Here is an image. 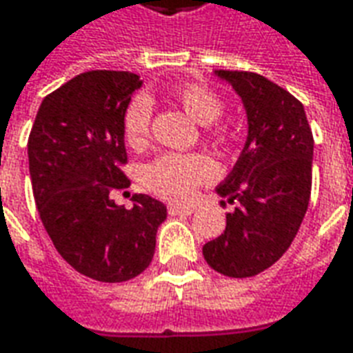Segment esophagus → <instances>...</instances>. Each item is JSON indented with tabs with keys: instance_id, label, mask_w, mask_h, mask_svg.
Returning <instances> with one entry per match:
<instances>
[{
	"instance_id": "obj_1",
	"label": "esophagus",
	"mask_w": 353,
	"mask_h": 353,
	"mask_svg": "<svg viewBox=\"0 0 353 353\" xmlns=\"http://www.w3.org/2000/svg\"><path fill=\"white\" fill-rule=\"evenodd\" d=\"M194 206H179V204H170L168 214L170 215H191L194 214Z\"/></svg>"
}]
</instances>
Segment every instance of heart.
I'll return each mask as SVG.
<instances>
[{
	"instance_id": "heart-1",
	"label": "heart",
	"mask_w": 353,
	"mask_h": 353,
	"mask_svg": "<svg viewBox=\"0 0 353 353\" xmlns=\"http://www.w3.org/2000/svg\"><path fill=\"white\" fill-rule=\"evenodd\" d=\"M170 98L183 109L192 121L208 124L206 136L223 147L236 145V132L217 124L223 111V101L212 88L202 83H181L170 90ZM212 124L210 125L209 123ZM151 103L138 96L126 105L123 115V138L130 149H143L149 141ZM215 166L210 157L202 153H166L149 162L143 168V183L157 196L166 200H189L199 185L210 181Z\"/></svg>"
}]
</instances>
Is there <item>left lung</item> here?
Masks as SVG:
<instances>
[{
	"label": "left lung",
	"instance_id": "left-lung-1",
	"mask_svg": "<svg viewBox=\"0 0 353 353\" xmlns=\"http://www.w3.org/2000/svg\"><path fill=\"white\" fill-rule=\"evenodd\" d=\"M240 94L248 141L229 177L217 187L230 204L221 236L202 248L214 270L252 278L280 259L308 210L314 136L301 101L253 72L217 70Z\"/></svg>",
	"mask_w": 353,
	"mask_h": 353
}]
</instances>
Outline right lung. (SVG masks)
I'll use <instances>...</instances> for the list:
<instances>
[{"label":"right lung","mask_w":353,"mask_h":353,"mask_svg":"<svg viewBox=\"0 0 353 353\" xmlns=\"http://www.w3.org/2000/svg\"><path fill=\"white\" fill-rule=\"evenodd\" d=\"M141 87L130 72L94 70L45 96L28 138L32 189L58 253L87 278L128 281L151 265L166 206L134 194L124 210L111 192L126 189L123 115Z\"/></svg>","instance_id":"right-lung-1"}]
</instances>
